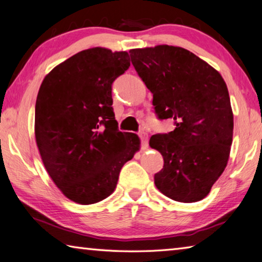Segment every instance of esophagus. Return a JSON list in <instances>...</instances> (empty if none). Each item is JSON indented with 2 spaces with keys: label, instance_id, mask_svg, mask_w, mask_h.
<instances>
[{
  "label": "esophagus",
  "instance_id": "esophagus-1",
  "mask_svg": "<svg viewBox=\"0 0 262 262\" xmlns=\"http://www.w3.org/2000/svg\"><path fill=\"white\" fill-rule=\"evenodd\" d=\"M140 139H141V147L143 150H145L147 147V140H149V137H147V134L145 132L140 133Z\"/></svg>",
  "mask_w": 262,
  "mask_h": 262
}]
</instances>
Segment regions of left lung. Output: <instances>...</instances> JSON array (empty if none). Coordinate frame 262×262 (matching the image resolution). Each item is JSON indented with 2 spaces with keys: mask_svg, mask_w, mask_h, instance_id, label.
<instances>
[{
  "mask_svg": "<svg viewBox=\"0 0 262 262\" xmlns=\"http://www.w3.org/2000/svg\"><path fill=\"white\" fill-rule=\"evenodd\" d=\"M132 64L154 95L158 119L175 129L156 134L150 146L164 158L155 174L161 193L181 203L202 201L229 159L234 116L221 74L187 49L173 46L132 49Z\"/></svg>",
  "mask_w": 262,
  "mask_h": 262,
  "instance_id": "left-lung-1",
  "label": "left lung"
}]
</instances>
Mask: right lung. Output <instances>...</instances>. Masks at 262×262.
<instances>
[{"mask_svg":"<svg viewBox=\"0 0 262 262\" xmlns=\"http://www.w3.org/2000/svg\"><path fill=\"white\" fill-rule=\"evenodd\" d=\"M130 66L126 51L82 50L47 75L35 104V140L47 172L81 205L115 191L140 139L118 129L112 83Z\"/></svg>","mask_w":262,"mask_h":262,"instance_id":"1","label":"right lung"}]
</instances>
